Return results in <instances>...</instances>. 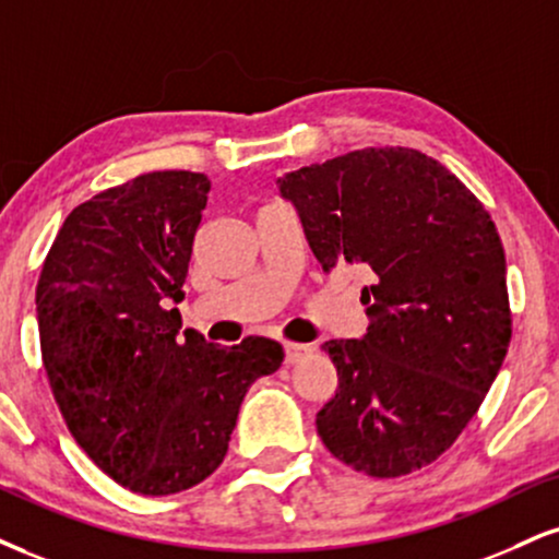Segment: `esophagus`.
I'll list each match as a JSON object with an SVG mask.
<instances>
[{
    "label": "esophagus",
    "mask_w": 559,
    "mask_h": 559,
    "mask_svg": "<svg viewBox=\"0 0 559 559\" xmlns=\"http://www.w3.org/2000/svg\"><path fill=\"white\" fill-rule=\"evenodd\" d=\"M284 352H286V365H297V361L305 359L307 354H312L314 348L307 344H284Z\"/></svg>",
    "instance_id": "1"
}]
</instances>
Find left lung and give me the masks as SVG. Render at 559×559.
<instances>
[{"mask_svg": "<svg viewBox=\"0 0 559 559\" xmlns=\"http://www.w3.org/2000/svg\"><path fill=\"white\" fill-rule=\"evenodd\" d=\"M309 250L354 265L369 328L328 341L338 372L318 435L354 472L395 479L453 445L513 333L506 250L463 181L414 147H365L278 179Z\"/></svg>", "mask_w": 559, "mask_h": 559, "instance_id": "1", "label": "left lung"}]
</instances>
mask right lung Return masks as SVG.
Listing matches in <instances>:
<instances>
[{
    "label": "right lung",
    "instance_id": "add662e5",
    "mask_svg": "<svg viewBox=\"0 0 559 559\" xmlns=\"http://www.w3.org/2000/svg\"><path fill=\"white\" fill-rule=\"evenodd\" d=\"M211 192L194 171H151L64 218L36 286L41 356L78 445L138 495H174L224 461L247 388L284 361L250 335L179 338L192 241Z\"/></svg>",
    "mask_w": 559,
    "mask_h": 559
}]
</instances>
